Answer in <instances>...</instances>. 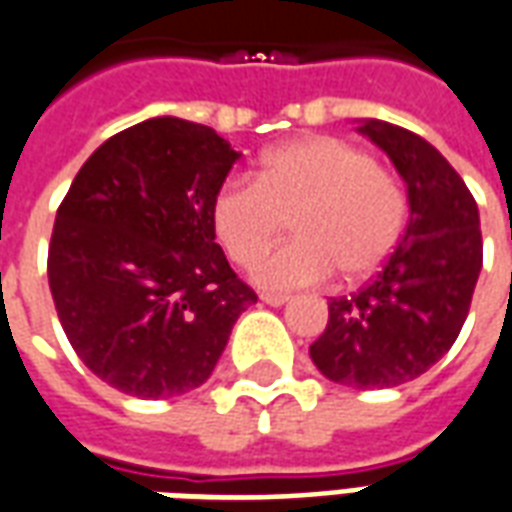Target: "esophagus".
<instances>
[{
    "instance_id": "esophagus-1",
    "label": "esophagus",
    "mask_w": 512,
    "mask_h": 512,
    "mask_svg": "<svg viewBox=\"0 0 512 512\" xmlns=\"http://www.w3.org/2000/svg\"><path fill=\"white\" fill-rule=\"evenodd\" d=\"M260 299L266 301L268 307H282L288 301V293H260Z\"/></svg>"
}]
</instances>
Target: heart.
I'll return each instance as SVG.
<instances>
[{
	"label": "heart",
	"instance_id": "obj_1",
	"mask_svg": "<svg viewBox=\"0 0 512 512\" xmlns=\"http://www.w3.org/2000/svg\"><path fill=\"white\" fill-rule=\"evenodd\" d=\"M213 230L235 266H252L288 230L296 238L268 255L255 277L268 288L370 277L403 238V183L362 147L307 136L271 150L255 178L230 175L213 194Z\"/></svg>",
	"mask_w": 512,
	"mask_h": 512
}]
</instances>
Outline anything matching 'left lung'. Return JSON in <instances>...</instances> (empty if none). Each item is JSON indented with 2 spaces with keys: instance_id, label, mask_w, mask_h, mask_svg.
Returning <instances> with one entry per match:
<instances>
[{
  "instance_id": "left-lung-1",
  "label": "left lung",
  "mask_w": 512,
  "mask_h": 512,
  "mask_svg": "<svg viewBox=\"0 0 512 512\" xmlns=\"http://www.w3.org/2000/svg\"><path fill=\"white\" fill-rule=\"evenodd\" d=\"M408 186L406 233L376 277L329 301V323L310 345L323 376L386 389L422 376L458 340L483 268L472 191L436 147L384 120L359 126Z\"/></svg>"
}]
</instances>
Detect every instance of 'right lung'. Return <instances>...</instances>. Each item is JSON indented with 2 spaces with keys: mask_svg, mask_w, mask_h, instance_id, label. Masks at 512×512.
<instances>
[{
  "mask_svg": "<svg viewBox=\"0 0 512 512\" xmlns=\"http://www.w3.org/2000/svg\"><path fill=\"white\" fill-rule=\"evenodd\" d=\"M235 158L213 128L153 117L106 139L57 208L51 299L76 356L123 395L205 384L257 301L211 219Z\"/></svg>",
  "mask_w": 512,
  "mask_h": 512,
  "instance_id": "right-lung-1",
  "label": "right lung"
}]
</instances>
